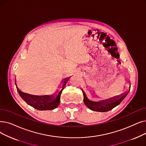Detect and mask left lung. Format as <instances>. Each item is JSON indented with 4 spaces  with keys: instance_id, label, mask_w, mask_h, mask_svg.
<instances>
[{
    "instance_id": "obj_1",
    "label": "left lung",
    "mask_w": 146,
    "mask_h": 146,
    "mask_svg": "<svg viewBox=\"0 0 146 146\" xmlns=\"http://www.w3.org/2000/svg\"><path fill=\"white\" fill-rule=\"evenodd\" d=\"M130 88L131 84L129 83V90L126 92L119 95V96H116L109 99L101 100L99 101H93L89 100L84 91L83 90H82V92H83L84 97V102L88 108L95 111L106 112L111 110L114 108V107H116L121 103L122 101L128 95L129 91H130Z\"/></svg>"
}]
</instances>
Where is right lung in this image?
<instances>
[{"label":"right lung","mask_w":146,"mask_h":146,"mask_svg":"<svg viewBox=\"0 0 146 146\" xmlns=\"http://www.w3.org/2000/svg\"><path fill=\"white\" fill-rule=\"evenodd\" d=\"M70 76L65 78L62 80V86L60 92L56 91L57 94H54L52 95H46V96H34L26 92H22L19 89L17 85V80L15 79V85L17 91L23 100L28 105L33 107V108L39 110H54L57 107L60 102V96L62 90L67 84V81Z\"/></svg>","instance_id":"add662e5"}]
</instances>
